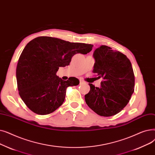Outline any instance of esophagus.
Here are the masks:
<instances>
[{
	"label": "esophagus",
	"mask_w": 155,
	"mask_h": 155,
	"mask_svg": "<svg viewBox=\"0 0 155 155\" xmlns=\"http://www.w3.org/2000/svg\"><path fill=\"white\" fill-rule=\"evenodd\" d=\"M84 82L83 81V80H80V84H83V83H84Z\"/></svg>",
	"instance_id": "esophagus-1"
}]
</instances>
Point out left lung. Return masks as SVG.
<instances>
[{"instance_id": "left-lung-1", "label": "left lung", "mask_w": 155, "mask_h": 155, "mask_svg": "<svg viewBox=\"0 0 155 155\" xmlns=\"http://www.w3.org/2000/svg\"><path fill=\"white\" fill-rule=\"evenodd\" d=\"M93 57V72L103 81L100 87L89 83L90 90L84 96L86 103L100 116L115 115L127 105L134 91L132 64L126 55L105 45L96 49Z\"/></svg>"}]
</instances>
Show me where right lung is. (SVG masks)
Listing matches in <instances>:
<instances>
[{
  "instance_id": "obj_1",
  "label": "right lung",
  "mask_w": 155,
  "mask_h": 155,
  "mask_svg": "<svg viewBox=\"0 0 155 155\" xmlns=\"http://www.w3.org/2000/svg\"><path fill=\"white\" fill-rule=\"evenodd\" d=\"M93 46L50 36H39L29 41L16 68L19 94L28 108L43 115L61 106L67 88L78 85L79 81L74 77L63 81L56 75L57 72L60 67L69 65L72 56L87 54Z\"/></svg>"
}]
</instances>
